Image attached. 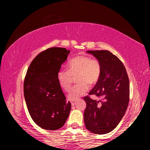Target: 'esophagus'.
I'll return each instance as SVG.
<instances>
[{
	"label": "esophagus",
	"instance_id": "34e87169",
	"mask_svg": "<svg viewBox=\"0 0 150 150\" xmlns=\"http://www.w3.org/2000/svg\"><path fill=\"white\" fill-rule=\"evenodd\" d=\"M71 105H72V106L75 105V100H71Z\"/></svg>",
	"mask_w": 150,
	"mask_h": 150
}]
</instances>
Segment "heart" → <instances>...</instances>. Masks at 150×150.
<instances>
[{
	"instance_id": "obj_1",
	"label": "heart",
	"mask_w": 150,
	"mask_h": 150,
	"mask_svg": "<svg viewBox=\"0 0 150 150\" xmlns=\"http://www.w3.org/2000/svg\"><path fill=\"white\" fill-rule=\"evenodd\" d=\"M102 68L99 61L92 59L85 55H77L67 63V71L60 70L57 79L59 87L67 91L72 83V77H75V82L79 83L71 88L67 97L71 100L77 99L87 92L88 84L93 85L99 80Z\"/></svg>"
}]
</instances>
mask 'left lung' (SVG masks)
I'll list each match as a JSON object with an SVG mask.
<instances>
[{"instance_id": "left-lung-1", "label": "left lung", "mask_w": 150, "mask_h": 150, "mask_svg": "<svg viewBox=\"0 0 150 150\" xmlns=\"http://www.w3.org/2000/svg\"><path fill=\"white\" fill-rule=\"evenodd\" d=\"M99 61L102 71L99 80L88 95L102 97L83 99L86 128L93 134H105L112 131L125 114L130 98V83L126 68L118 58L107 50L87 51Z\"/></svg>"}]
</instances>
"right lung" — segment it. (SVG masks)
<instances>
[{"mask_svg": "<svg viewBox=\"0 0 150 150\" xmlns=\"http://www.w3.org/2000/svg\"><path fill=\"white\" fill-rule=\"evenodd\" d=\"M70 53L63 47H51L35 57L27 70L24 83L26 106L34 122L45 130L64 125L71 108L57 79V73Z\"/></svg>", "mask_w": 150, "mask_h": 150, "instance_id": "1", "label": "right lung"}]
</instances>
